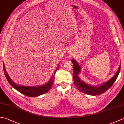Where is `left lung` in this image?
<instances>
[{
  "mask_svg": "<svg viewBox=\"0 0 124 124\" xmlns=\"http://www.w3.org/2000/svg\"><path fill=\"white\" fill-rule=\"evenodd\" d=\"M72 63H73V79L74 80L75 85L76 87L79 91L91 95H99L103 94L106 92L108 89H109L112 85L114 84L117 78L119 75L120 71L121 66L120 65L117 70L116 73L111 79L108 81L107 82L102 84L99 87H94L88 85L85 83L81 81L80 78L78 76V74L80 71V68L79 65L76 61L75 60H72Z\"/></svg>",
  "mask_w": 124,
  "mask_h": 124,
  "instance_id": "1",
  "label": "left lung"
}]
</instances>
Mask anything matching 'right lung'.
Here are the masks:
<instances>
[{
  "instance_id": "obj_1",
  "label": "right lung",
  "mask_w": 124,
  "mask_h": 124,
  "mask_svg": "<svg viewBox=\"0 0 124 124\" xmlns=\"http://www.w3.org/2000/svg\"><path fill=\"white\" fill-rule=\"evenodd\" d=\"M3 67L5 77H6L7 81H8V83L10 84V85H11L13 87H14L15 89H16L17 91L20 92L21 93L29 97L38 96L39 95H43L45 93H47V92H48L49 89H51L53 84L55 78L54 76L55 74V72H56V71L57 70L58 68H59L57 67L56 68V70L54 71L53 75H52L50 80L47 84H45L44 85L37 87H25L17 85L16 84L13 82L6 71L4 64H3Z\"/></svg>"
}]
</instances>
